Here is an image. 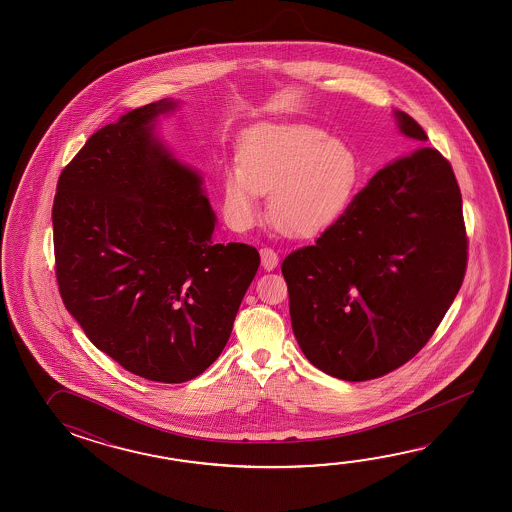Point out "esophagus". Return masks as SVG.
<instances>
[{"label": "esophagus", "mask_w": 512, "mask_h": 512, "mask_svg": "<svg viewBox=\"0 0 512 512\" xmlns=\"http://www.w3.org/2000/svg\"><path fill=\"white\" fill-rule=\"evenodd\" d=\"M261 256V265H263V269L265 271H272V269H276V265H278V254L269 249V247H263L260 251Z\"/></svg>", "instance_id": "obj_1"}]
</instances>
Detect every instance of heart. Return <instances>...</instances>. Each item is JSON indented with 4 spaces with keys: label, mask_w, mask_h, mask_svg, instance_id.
Masks as SVG:
<instances>
[{
    "label": "heart",
    "mask_w": 512,
    "mask_h": 512,
    "mask_svg": "<svg viewBox=\"0 0 512 512\" xmlns=\"http://www.w3.org/2000/svg\"><path fill=\"white\" fill-rule=\"evenodd\" d=\"M359 159L348 142L304 122L260 124L245 131L238 166L223 175L230 221L249 229L261 216V196L280 229L296 236L326 230L348 207Z\"/></svg>",
    "instance_id": "obj_1"
}]
</instances>
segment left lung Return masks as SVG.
I'll list each match as a JSON object with an SVG mask.
<instances>
[{
    "label": "left lung",
    "instance_id": "1",
    "mask_svg": "<svg viewBox=\"0 0 512 512\" xmlns=\"http://www.w3.org/2000/svg\"><path fill=\"white\" fill-rule=\"evenodd\" d=\"M408 139L425 130L393 111ZM467 269L461 192L441 153L421 146L386 164L316 240L282 263L307 360L342 381H370L415 357Z\"/></svg>",
    "mask_w": 512,
    "mask_h": 512
}]
</instances>
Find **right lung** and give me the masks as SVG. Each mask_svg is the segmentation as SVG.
I'll return each instance as SVG.
<instances>
[{"instance_id": "obj_1", "label": "right lung", "mask_w": 512, "mask_h": 512, "mask_svg": "<svg viewBox=\"0 0 512 512\" xmlns=\"http://www.w3.org/2000/svg\"><path fill=\"white\" fill-rule=\"evenodd\" d=\"M163 98L87 139L53 205L56 280L86 337L148 381L201 375L229 342L260 267L245 243H214L201 174L179 163L157 120Z\"/></svg>"}]
</instances>
